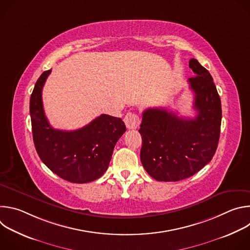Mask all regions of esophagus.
I'll list each match as a JSON object with an SVG mask.
<instances>
[{"instance_id":"esophagus-1","label":"esophagus","mask_w":250,"mask_h":250,"mask_svg":"<svg viewBox=\"0 0 250 250\" xmlns=\"http://www.w3.org/2000/svg\"><path fill=\"white\" fill-rule=\"evenodd\" d=\"M124 121L128 129H136L140 125V119L134 113H127Z\"/></svg>"}]
</instances>
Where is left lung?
I'll return each instance as SVG.
<instances>
[{
    "instance_id": "1",
    "label": "left lung",
    "mask_w": 250,
    "mask_h": 250,
    "mask_svg": "<svg viewBox=\"0 0 250 250\" xmlns=\"http://www.w3.org/2000/svg\"><path fill=\"white\" fill-rule=\"evenodd\" d=\"M196 77L189 79L195 94L194 119L179 118L162 108L142 114L140 160L157 181L176 182L199 172L215 155L221 132L222 104L208 71L197 59L189 61Z\"/></svg>"
}]
</instances>
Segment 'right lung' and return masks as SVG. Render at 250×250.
<instances>
[{
    "label": "right lung",
    "mask_w": 250,
    "mask_h": 250,
    "mask_svg": "<svg viewBox=\"0 0 250 250\" xmlns=\"http://www.w3.org/2000/svg\"><path fill=\"white\" fill-rule=\"evenodd\" d=\"M51 72L44 71L30 96L29 113L35 149L42 161L62 179L88 183L108 169L117 141L126 130L120 118L101 115L76 130L53 128L42 104V88Z\"/></svg>",
    "instance_id": "1"
}]
</instances>
